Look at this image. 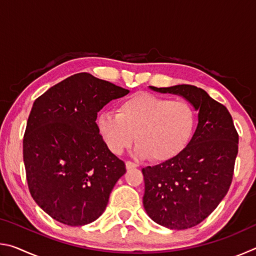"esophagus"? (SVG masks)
<instances>
[{
  "label": "esophagus",
  "mask_w": 256,
  "mask_h": 256,
  "mask_svg": "<svg viewBox=\"0 0 256 256\" xmlns=\"http://www.w3.org/2000/svg\"><path fill=\"white\" fill-rule=\"evenodd\" d=\"M125 166H126V170H133V168L138 167V164L136 162H130V160H128V162H125Z\"/></svg>",
  "instance_id": "obj_1"
}]
</instances>
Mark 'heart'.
<instances>
[{
    "label": "heart",
    "mask_w": 256,
    "mask_h": 256,
    "mask_svg": "<svg viewBox=\"0 0 256 256\" xmlns=\"http://www.w3.org/2000/svg\"><path fill=\"white\" fill-rule=\"evenodd\" d=\"M196 112L185 100H170L138 92L120 104L118 114L98 118L100 136L112 154H120L136 140V152L152 162H166L180 154L192 140Z\"/></svg>",
    "instance_id": "b5f03b06"
}]
</instances>
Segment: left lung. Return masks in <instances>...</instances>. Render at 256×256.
<instances>
[{
	"label": "left lung",
	"mask_w": 256,
	"mask_h": 256,
	"mask_svg": "<svg viewBox=\"0 0 256 256\" xmlns=\"http://www.w3.org/2000/svg\"><path fill=\"white\" fill-rule=\"evenodd\" d=\"M150 88L184 97L198 110L188 146L176 157L142 170L148 216L164 227L188 229L203 222L230 188L238 133L227 108L203 89L190 84Z\"/></svg>",
	"instance_id": "left-lung-1"
}]
</instances>
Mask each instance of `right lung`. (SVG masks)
Wrapping results in <instances>:
<instances>
[{
    "label": "right lung",
    "mask_w": 256,
    "mask_h": 256,
    "mask_svg": "<svg viewBox=\"0 0 256 256\" xmlns=\"http://www.w3.org/2000/svg\"><path fill=\"white\" fill-rule=\"evenodd\" d=\"M130 92L76 73L34 100L24 136L29 192L47 214L68 226H84L105 211L126 168L108 149L97 112Z\"/></svg>",
    "instance_id": "obj_1"
}]
</instances>
